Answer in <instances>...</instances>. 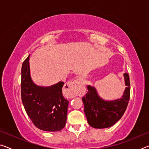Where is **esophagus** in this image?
<instances>
[{
	"instance_id": "obj_1",
	"label": "esophagus",
	"mask_w": 149,
	"mask_h": 149,
	"mask_svg": "<svg viewBox=\"0 0 149 149\" xmlns=\"http://www.w3.org/2000/svg\"><path fill=\"white\" fill-rule=\"evenodd\" d=\"M81 80L74 79L65 84L64 87V95L68 98H73L77 94L78 87L81 84Z\"/></svg>"
}]
</instances>
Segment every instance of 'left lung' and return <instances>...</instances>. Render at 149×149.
<instances>
[{"instance_id": "left-lung-1", "label": "left lung", "mask_w": 149, "mask_h": 149, "mask_svg": "<svg viewBox=\"0 0 149 149\" xmlns=\"http://www.w3.org/2000/svg\"><path fill=\"white\" fill-rule=\"evenodd\" d=\"M125 88L122 99L105 101L98 95L95 87L88 85L87 94L82 98L88 123L94 128L103 129L115 124L124 114L130 97L129 74L125 73Z\"/></svg>"}]
</instances>
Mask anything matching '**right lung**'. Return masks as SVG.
Segmentation results:
<instances>
[{"mask_svg":"<svg viewBox=\"0 0 149 149\" xmlns=\"http://www.w3.org/2000/svg\"><path fill=\"white\" fill-rule=\"evenodd\" d=\"M29 58L23 62L21 75V97L26 112L39 130L60 131L66 122L69 103L62 95L64 82L49 87L37 86L30 76Z\"/></svg>","mask_w":149,"mask_h":149,"instance_id":"right-lung-1","label":"right lung"}]
</instances>
